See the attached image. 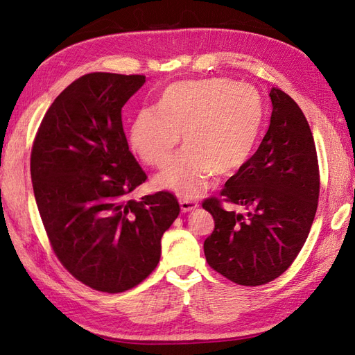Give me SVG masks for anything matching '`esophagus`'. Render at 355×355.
I'll use <instances>...</instances> for the list:
<instances>
[{
    "mask_svg": "<svg viewBox=\"0 0 355 355\" xmlns=\"http://www.w3.org/2000/svg\"><path fill=\"white\" fill-rule=\"evenodd\" d=\"M179 204H180V210L187 213V211H191L198 207V202L197 201H192V200H187V198H180L179 200Z\"/></svg>",
    "mask_w": 355,
    "mask_h": 355,
    "instance_id": "obj_1",
    "label": "esophagus"
}]
</instances>
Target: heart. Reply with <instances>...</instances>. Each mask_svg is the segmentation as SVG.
<instances>
[{"label": "heart", "instance_id": "obj_1", "mask_svg": "<svg viewBox=\"0 0 355 355\" xmlns=\"http://www.w3.org/2000/svg\"><path fill=\"white\" fill-rule=\"evenodd\" d=\"M263 125V105L249 85L227 78L182 80L161 93L130 128V146L145 163L164 166L180 142L185 148L157 176L159 188L194 198L210 179L230 176L252 158Z\"/></svg>", "mask_w": 355, "mask_h": 355}]
</instances>
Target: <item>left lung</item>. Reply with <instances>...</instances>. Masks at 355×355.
Segmentation results:
<instances>
[{
  "label": "left lung",
  "instance_id": "obj_1",
  "mask_svg": "<svg viewBox=\"0 0 355 355\" xmlns=\"http://www.w3.org/2000/svg\"><path fill=\"white\" fill-rule=\"evenodd\" d=\"M270 98L266 135L220 192L244 211L225 210L218 198L202 202L214 219V231L204 241L206 261L241 286L270 283L292 265L318 204V161L306 118L283 90L272 87Z\"/></svg>",
  "mask_w": 355,
  "mask_h": 355
}]
</instances>
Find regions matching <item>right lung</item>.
Segmentation results:
<instances>
[{
    "label": "right lung",
    "mask_w": 355,
    "mask_h": 355,
    "mask_svg": "<svg viewBox=\"0 0 355 355\" xmlns=\"http://www.w3.org/2000/svg\"><path fill=\"white\" fill-rule=\"evenodd\" d=\"M144 75L93 72L63 90L31 153L38 211L62 265L99 292L137 286L159 262L161 237L180 211L167 191L132 200L146 180L123 130L121 110Z\"/></svg>",
    "instance_id": "1"
}]
</instances>
